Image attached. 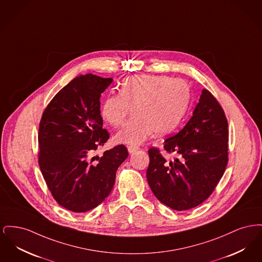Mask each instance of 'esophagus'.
<instances>
[{
    "instance_id": "esophagus-1",
    "label": "esophagus",
    "mask_w": 262,
    "mask_h": 262,
    "mask_svg": "<svg viewBox=\"0 0 262 262\" xmlns=\"http://www.w3.org/2000/svg\"><path fill=\"white\" fill-rule=\"evenodd\" d=\"M139 149L138 148V146H136V145H129L128 147H127V150H128V152L130 153V154H133V153H135L136 151Z\"/></svg>"
}]
</instances>
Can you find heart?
I'll return each mask as SVG.
<instances>
[{
  "mask_svg": "<svg viewBox=\"0 0 262 262\" xmlns=\"http://www.w3.org/2000/svg\"><path fill=\"white\" fill-rule=\"evenodd\" d=\"M187 82L167 75H135L123 81L120 94H110L102 103V119L114 127L135 117L117 133L119 143L139 144L154 133L164 136L182 122L189 102Z\"/></svg>",
  "mask_w": 262,
  "mask_h": 262,
  "instance_id": "heart-1",
  "label": "heart"
}]
</instances>
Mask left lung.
I'll return each mask as SVG.
<instances>
[{"mask_svg": "<svg viewBox=\"0 0 262 262\" xmlns=\"http://www.w3.org/2000/svg\"><path fill=\"white\" fill-rule=\"evenodd\" d=\"M228 121L211 92L203 89L187 125L164 141L174 153L167 161L160 150H148L146 178L154 195L166 206L187 210L207 200L224 174L228 164Z\"/></svg>", "mask_w": 262, "mask_h": 262, "instance_id": "8db88e82", "label": "left lung"}]
</instances>
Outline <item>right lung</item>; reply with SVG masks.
Instances as JSON below:
<instances>
[{
  "instance_id": "1",
  "label": "right lung",
  "mask_w": 262,
  "mask_h": 262,
  "mask_svg": "<svg viewBox=\"0 0 262 262\" xmlns=\"http://www.w3.org/2000/svg\"><path fill=\"white\" fill-rule=\"evenodd\" d=\"M112 81L91 74L76 76L42 114L38 164L54 200L70 211H89L104 201L128 155L120 144L91 158L110 137L102 127L100 97Z\"/></svg>"
}]
</instances>
